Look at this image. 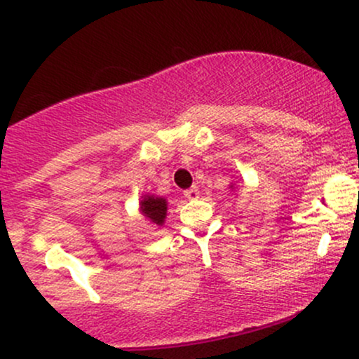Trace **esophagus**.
<instances>
[{
  "instance_id": "obj_1",
  "label": "esophagus",
  "mask_w": 359,
  "mask_h": 359,
  "mask_svg": "<svg viewBox=\"0 0 359 359\" xmlns=\"http://www.w3.org/2000/svg\"><path fill=\"white\" fill-rule=\"evenodd\" d=\"M184 197H185V199H189V201L197 199V197H199V189H197V187L187 189V191L184 192Z\"/></svg>"
}]
</instances>
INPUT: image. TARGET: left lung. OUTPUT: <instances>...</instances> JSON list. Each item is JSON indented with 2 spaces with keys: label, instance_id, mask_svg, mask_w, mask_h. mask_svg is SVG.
Here are the masks:
<instances>
[{
  "label": "left lung",
  "instance_id": "obj_1",
  "mask_svg": "<svg viewBox=\"0 0 359 359\" xmlns=\"http://www.w3.org/2000/svg\"><path fill=\"white\" fill-rule=\"evenodd\" d=\"M229 189H231V191H234V184H231V185H229Z\"/></svg>",
  "mask_w": 359,
  "mask_h": 359
}]
</instances>
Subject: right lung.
I'll list each match as a JSON object with an SVG mask.
<instances>
[{
    "mask_svg": "<svg viewBox=\"0 0 359 359\" xmlns=\"http://www.w3.org/2000/svg\"><path fill=\"white\" fill-rule=\"evenodd\" d=\"M140 212L147 217L151 224L163 226L167 217V199L155 196V194H143L140 199Z\"/></svg>",
    "mask_w": 359,
    "mask_h": 359,
    "instance_id": "add662e5",
    "label": "right lung"
}]
</instances>
